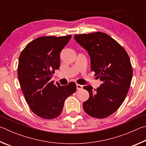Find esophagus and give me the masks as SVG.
Returning <instances> with one entry per match:
<instances>
[{
    "mask_svg": "<svg viewBox=\"0 0 146 146\" xmlns=\"http://www.w3.org/2000/svg\"><path fill=\"white\" fill-rule=\"evenodd\" d=\"M76 87H77L78 90H81V89H83V86L81 85H79V84H77V85H76Z\"/></svg>",
    "mask_w": 146,
    "mask_h": 146,
    "instance_id": "1",
    "label": "esophagus"
}]
</instances>
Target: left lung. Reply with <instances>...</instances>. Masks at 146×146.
Segmentation results:
<instances>
[{
	"mask_svg": "<svg viewBox=\"0 0 146 146\" xmlns=\"http://www.w3.org/2000/svg\"><path fill=\"white\" fill-rule=\"evenodd\" d=\"M74 39L88 51L91 70L103 83L93 90L85 86L90 98L83 104L89 115L105 118L115 112L123 103L131 84L133 69L126 50L106 33L96 32L74 35Z\"/></svg>",
	"mask_w": 146,
	"mask_h": 146,
	"instance_id": "obj_1",
	"label": "left lung"
}]
</instances>
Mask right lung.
<instances>
[{
  "label": "right lung",
  "instance_id": "right-lung-1",
  "mask_svg": "<svg viewBox=\"0 0 146 146\" xmlns=\"http://www.w3.org/2000/svg\"><path fill=\"white\" fill-rule=\"evenodd\" d=\"M71 37H38L28 43L19 56L18 78L25 101L33 113L42 119L58 117L66 98L76 90L75 83L60 86L50 80L60 67L61 51Z\"/></svg>",
  "mask_w": 146,
  "mask_h": 146
}]
</instances>
